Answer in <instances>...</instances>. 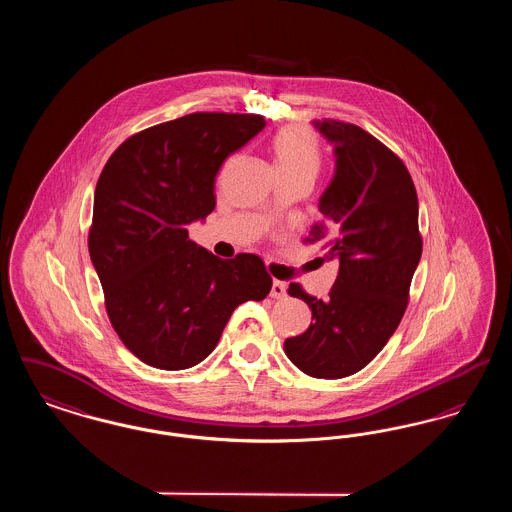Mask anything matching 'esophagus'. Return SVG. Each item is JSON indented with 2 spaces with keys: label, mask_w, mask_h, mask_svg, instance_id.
<instances>
[{
  "label": "esophagus",
  "mask_w": 512,
  "mask_h": 512,
  "mask_svg": "<svg viewBox=\"0 0 512 512\" xmlns=\"http://www.w3.org/2000/svg\"><path fill=\"white\" fill-rule=\"evenodd\" d=\"M286 295H288L286 284L280 282V280H274V282H272V288H270V297H274V299H284Z\"/></svg>",
  "instance_id": "1"
}]
</instances>
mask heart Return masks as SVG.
Masks as SVG:
<instances>
[{
    "label": "heart",
    "mask_w": 512,
    "mask_h": 512,
    "mask_svg": "<svg viewBox=\"0 0 512 512\" xmlns=\"http://www.w3.org/2000/svg\"><path fill=\"white\" fill-rule=\"evenodd\" d=\"M272 155L278 174H301L315 180L320 169L317 138L303 126H286L272 140Z\"/></svg>",
    "instance_id": "1"
}]
</instances>
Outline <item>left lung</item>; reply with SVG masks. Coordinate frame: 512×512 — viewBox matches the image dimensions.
<instances>
[{
	"mask_svg": "<svg viewBox=\"0 0 512 512\" xmlns=\"http://www.w3.org/2000/svg\"><path fill=\"white\" fill-rule=\"evenodd\" d=\"M313 126L332 146L334 174L318 199L324 220L311 226L307 242L326 240L320 263H336L338 276L326 301L290 284L288 293L309 305L313 322L284 341V351L305 374L336 380L365 368L399 326L422 240L403 161L355 124L326 119Z\"/></svg>",
	"mask_w": 512,
	"mask_h": 512,
	"instance_id": "obj_1",
	"label": "left lung"
}]
</instances>
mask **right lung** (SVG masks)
<instances>
[{
    "mask_svg": "<svg viewBox=\"0 0 512 512\" xmlns=\"http://www.w3.org/2000/svg\"><path fill=\"white\" fill-rule=\"evenodd\" d=\"M265 124L261 115H186L128 138L101 171L90 259L113 328L146 365L201 363L234 309L272 288L257 255L219 259L188 238L190 224L217 205L215 178L226 157Z\"/></svg>",
    "mask_w": 512,
    "mask_h": 512,
    "instance_id": "1",
    "label": "right lung"
}]
</instances>
